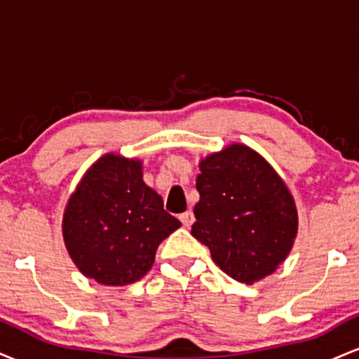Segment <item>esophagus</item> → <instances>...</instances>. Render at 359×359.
<instances>
[{"instance_id": "1", "label": "esophagus", "mask_w": 359, "mask_h": 359, "mask_svg": "<svg viewBox=\"0 0 359 359\" xmlns=\"http://www.w3.org/2000/svg\"><path fill=\"white\" fill-rule=\"evenodd\" d=\"M180 221H182V224L185 228H191L194 224V221H196V217H194V212L192 211H185L184 214H180Z\"/></svg>"}]
</instances>
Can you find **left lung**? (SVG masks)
<instances>
[{"instance_id":"obj_1","label":"left lung","mask_w":359,"mask_h":359,"mask_svg":"<svg viewBox=\"0 0 359 359\" xmlns=\"http://www.w3.org/2000/svg\"><path fill=\"white\" fill-rule=\"evenodd\" d=\"M192 236L219 269L241 283L273 273L297 236V209L285 182L262 155L241 143L199 163Z\"/></svg>"}]
</instances>
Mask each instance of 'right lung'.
Instances as JSON below:
<instances>
[{
    "label": "right lung",
    "mask_w": 359,
    "mask_h": 359,
    "mask_svg": "<svg viewBox=\"0 0 359 359\" xmlns=\"http://www.w3.org/2000/svg\"><path fill=\"white\" fill-rule=\"evenodd\" d=\"M180 221L143 182L142 162L102 155L65 205L62 234L72 262L102 285H130L147 275L155 251Z\"/></svg>",
    "instance_id": "obj_1"
}]
</instances>
